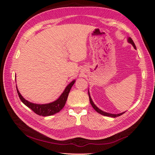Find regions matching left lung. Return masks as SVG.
I'll return each mask as SVG.
<instances>
[{
  "label": "left lung",
  "mask_w": 155,
  "mask_h": 155,
  "mask_svg": "<svg viewBox=\"0 0 155 155\" xmlns=\"http://www.w3.org/2000/svg\"><path fill=\"white\" fill-rule=\"evenodd\" d=\"M127 41H128V43H129L130 44H131V45H132L133 46V47L134 48V49L137 50V48H136V46H135V45H134V42H133V39H131L130 37H129L128 38H127ZM88 96H89V100H90V103H91V104L92 107L94 108V110H95L97 112H98V113H100V114H102V115H104V116L112 117V118H116V117H118V116H121V115H122L123 114H124L125 112H121V113H119V114H110V113H108V112H105V111H103L102 110L100 109L99 108H98L94 104V102H93V101H92V98H91V95H90V92H89V91H88Z\"/></svg>",
  "instance_id": "obj_1"
}]
</instances>
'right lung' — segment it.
<instances>
[{
    "mask_svg": "<svg viewBox=\"0 0 155 155\" xmlns=\"http://www.w3.org/2000/svg\"><path fill=\"white\" fill-rule=\"evenodd\" d=\"M75 82H76V80L74 79V80L68 84L66 88H64L63 92L61 94L58 99L53 102L46 104H37L28 101L22 96L21 93L18 90L17 87H16V88L20 100L26 106L31 109L37 114L43 116H48L58 113L64 107L67 100V97L70 91V89H71Z\"/></svg>",
    "mask_w": 155,
    "mask_h": 155,
    "instance_id": "right-lung-1",
    "label": "right lung"
}]
</instances>
